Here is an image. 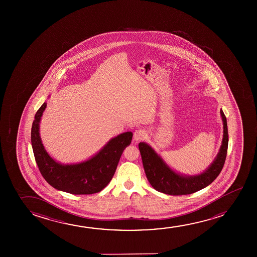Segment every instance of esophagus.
<instances>
[{
    "label": "esophagus",
    "instance_id": "34e87169",
    "mask_svg": "<svg viewBox=\"0 0 257 257\" xmlns=\"http://www.w3.org/2000/svg\"><path fill=\"white\" fill-rule=\"evenodd\" d=\"M146 136H147V134H146V131L141 130V129H139V130L135 131V133H134V141H142V140H144L145 138H146Z\"/></svg>",
    "mask_w": 257,
    "mask_h": 257
}]
</instances>
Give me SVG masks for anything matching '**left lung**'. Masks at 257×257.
<instances>
[{"label": "left lung", "mask_w": 257, "mask_h": 257, "mask_svg": "<svg viewBox=\"0 0 257 257\" xmlns=\"http://www.w3.org/2000/svg\"><path fill=\"white\" fill-rule=\"evenodd\" d=\"M220 115L224 128L221 147L211 166L199 175L184 176L176 173L149 145L145 142L139 144L146 176L154 189L172 196L188 195L207 187L218 177L225 164L228 148L227 123L222 109Z\"/></svg>", "instance_id": "8db88e82"}]
</instances>
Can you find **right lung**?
Listing matches in <instances>:
<instances>
[{
  "mask_svg": "<svg viewBox=\"0 0 257 257\" xmlns=\"http://www.w3.org/2000/svg\"><path fill=\"white\" fill-rule=\"evenodd\" d=\"M46 108L44 102L36 113L31 135L36 162L43 177L51 186L67 193L89 195L101 191L112 179L124 148L132 142L133 133L112 138L88 161L65 165L53 160L43 146L39 123Z\"/></svg>",
  "mask_w": 257,
  "mask_h": 257,
  "instance_id": "add662e5",
  "label": "right lung"
}]
</instances>
